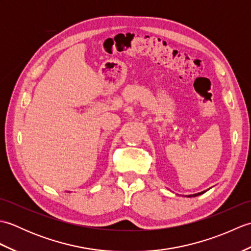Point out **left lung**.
<instances>
[{"label":"left lung","instance_id":"8db88e82","mask_svg":"<svg viewBox=\"0 0 251 251\" xmlns=\"http://www.w3.org/2000/svg\"><path fill=\"white\" fill-rule=\"evenodd\" d=\"M206 191H202V192H200V193H196V194H192V195H188L189 197H195V196H199V195H201V194H202V193H205Z\"/></svg>","mask_w":251,"mask_h":251}]
</instances>
